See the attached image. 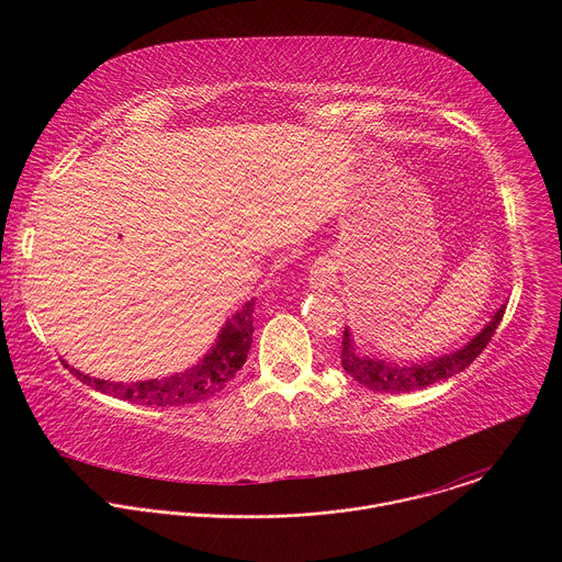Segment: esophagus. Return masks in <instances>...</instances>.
<instances>
[{
	"label": "esophagus",
	"instance_id": "obj_1",
	"mask_svg": "<svg viewBox=\"0 0 562 562\" xmlns=\"http://www.w3.org/2000/svg\"><path fill=\"white\" fill-rule=\"evenodd\" d=\"M331 278H334V269H331V265H327V262H315L313 267H311V286L313 289H325V286H329L331 284Z\"/></svg>",
	"mask_w": 562,
	"mask_h": 562
}]
</instances>
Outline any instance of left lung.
<instances>
[{"instance_id":"1","label":"left lung","mask_w":562,"mask_h":562,"mask_svg":"<svg viewBox=\"0 0 562 562\" xmlns=\"http://www.w3.org/2000/svg\"><path fill=\"white\" fill-rule=\"evenodd\" d=\"M505 315V308H501L492 323L480 331L467 347H462L460 351L451 353V356H442L436 358L431 362H423V364H412V367H395V364H384V362H375V360H367L360 358L353 349L349 329L342 336V351H340V360H342V369L358 380L362 386L371 389V391H391V393H400V391H414V389H425L434 382L447 380L458 371H464L480 353L485 351V347L492 342L501 319Z\"/></svg>"}]
</instances>
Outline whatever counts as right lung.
Masks as SVG:
<instances>
[{
  "instance_id": "right-lung-1",
  "label": "right lung",
  "mask_w": 562,
  "mask_h": 562,
  "mask_svg": "<svg viewBox=\"0 0 562 562\" xmlns=\"http://www.w3.org/2000/svg\"><path fill=\"white\" fill-rule=\"evenodd\" d=\"M254 306L256 300L247 302L243 308H239L224 329L220 331L215 345L206 353V358L187 369L184 373H176L171 378L162 380H146V382H135V384H120V382H106L98 378H89L85 373H79L70 369L77 380H82L85 384L93 386L95 391L109 393L113 397L122 400H133V403L142 405H153V407H180V405H191L200 403V400L217 393L220 389L226 386V382L233 380V375L243 369L247 353L251 349V336H254Z\"/></svg>"
}]
</instances>
